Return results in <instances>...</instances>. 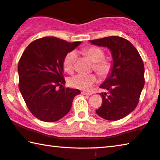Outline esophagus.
I'll list each match as a JSON object with an SVG mask.
<instances>
[{
	"label": "esophagus",
	"instance_id": "esophagus-1",
	"mask_svg": "<svg viewBox=\"0 0 160 160\" xmlns=\"http://www.w3.org/2000/svg\"><path fill=\"white\" fill-rule=\"evenodd\" d=\"M81 93H82V95H91L92 94L91 92H82Z\"/></svg>",
	"mask_w": 160,
	"mask_h": 160
}]
</instances>
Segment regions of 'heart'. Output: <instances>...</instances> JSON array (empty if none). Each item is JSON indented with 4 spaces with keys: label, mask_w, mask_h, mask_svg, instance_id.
Here are the masks:
<instances>
[{
    "label": "heart",
    "mask_w": 160,
    "mask_h": 160,
    "mask_svg": "<svg viewBox=\"0 0 160 160\" xmlns=\"http://www.w3.org/2000/svg\"><path fill=\"white\" fill-rule=\"evenodd\" d=\"M84 52L94 62L93 68L98 74L102 78H106L110 74L112 70V63L108 59H105V52L102 49L97 46H90L84 49ZM78 54L75 50H72L68 53L63 60V68L68 72L74 70V66ZM98 79L95 75L78 74L71 77L68 80V83L71 87L82 90H89L97 82Z\"/></svg>",
    "instance_id": "heart-1"
}]
</instances>
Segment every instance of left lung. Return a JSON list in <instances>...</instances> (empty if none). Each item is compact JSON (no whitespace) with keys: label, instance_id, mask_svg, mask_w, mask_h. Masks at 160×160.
<instances>
[{"label":"left lung","instance_id":"8db88e82","mask_svg":"<svg viewBox=\"0 0 160 160\" xmlns=\"http://www.w3.org/2000/svg\"><path fill=\"white\" fill-rule=\"evenodd\" d=\"M100 47H107L112 54L111 73L100 88L108 90L100 95L101 107L96 113L108 120L125 118L136 108L144 85V67L142 58L130 41L119 36L90 40Z\"/></svg>","mask_w":160,"mask_h":160}]
</instances>
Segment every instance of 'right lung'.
I'll use <instances>...</instances> for the list:
<instances>
[{"label": "right lung", "instance_id": "add662e5", "mask_svg": "<svg viewBox=\"0 0 160 160\" xmlns=\"http://www.w3.org/2000/svg\"><path fill=\"white\" fill-rule=\"evenodd\" d=\"M81 42L44 37L28 45L19 60V90L28 108L39 120L52 122L66 115L78 89L65 88L63 60Z\"/></svg>", "mask_w": 160, "mask_h": 160}]
</instances>
